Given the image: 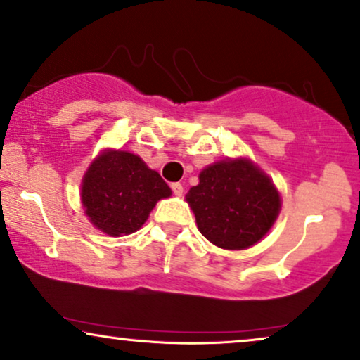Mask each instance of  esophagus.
<instances>
[{
	"instance_id": "esophagus-1",
	"label": "esophagus",
	"mask_w": 360,
	"mask_h": 360,
	"mask_svg": "<svg viewBox=\"0 0 360 360\" xmlns=\"http://www.w3.org/2000/svg\"><path fill=\"white\" fill-rule=\"evenodd\" d=\"M172 191H174L175 197H181L184 195V186H181V184H172Z\"/></svg>"
}]
</instances>
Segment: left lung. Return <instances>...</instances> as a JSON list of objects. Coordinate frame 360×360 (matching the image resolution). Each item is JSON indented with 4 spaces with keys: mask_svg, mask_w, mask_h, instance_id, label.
Returning a JSON list of instances; mask_svg holds the SVG:
<instances>
[{
    "mask_svg": "<svg viewBox=\"0 0 360 360\" xmlns=\"http://www.w3.org/2000/svg\"><path fill=\"white\" fill-rule=\"evenodd\" d=\"M186 202L202 235L223 250H246L276 221L281 198L269 176L248 158H228L200 172Z\"/></svg>",
    "mask_w": 360,
    "mask_h": 360,
    "instance_id": "8db88e82",
    "label": "left lung"
}]
</instances>
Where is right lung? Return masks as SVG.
I'll return each mask as SVG.
<instances>
[{
    "instance_id": "obj_1",
    "label": "right lung",
    "mask_w": 360,
    "mask_h": 360,
    "mask_svg": "<svg viewBox=\"0 0 360 360\" xmlns=\"http://www.w3.org/2000/svg\"><path fill=\"white\" fill-rule=\"evenodd\" d=\"M172 190L139 155L105 150L91 163L81 185L84 212L92 225L110 236L137 231L155 203Z\"/></svg>"
}]
</instances>
